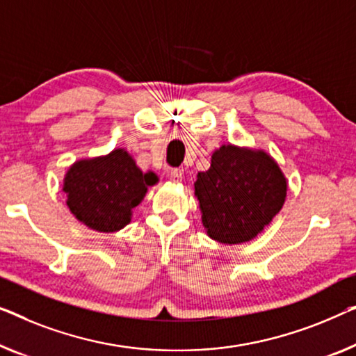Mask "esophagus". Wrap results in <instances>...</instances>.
Wrapping results in <instances>:
<instances>
[{
	"mask_svg": "<svg viewBox=\"0 0 356 356\" xmlns=\"http://www.w3.org/2000/svg\"><path fill=\"white\" fill-rule=\"evenodd\" d=\"M170 179H172V181H181L183 179V170H179V168H172L170 170Z\"/></svg>",
	"mask_w": 356,
	"mask_h": 356,
	"instance_id": "esophagus-1",
	"label": "esophagus"
}]
</instances>
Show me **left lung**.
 I'll use <instances>...</instances> for the list:
<instances>
[{
  "label": "left lung",
  "instance_id": "1",
  "mask_svg": "<svg viewBox=\"0 0 356 356\" xmlns=\"http://www.w3.org/2000/svg\"><path fill=\"white\" fill-rule=\"evenodd\" d=\"M194 188L210 238L241 244L270 225L284 204L287 184L265 152L221 146Z\"/></svg>",
  "mask_w": 356,
  "mask_h": 356
}]
</instances>
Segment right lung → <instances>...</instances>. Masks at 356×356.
Listing matches in <instances>:
<instances>
[{
  "mask_svg": "<svg viewBox=\"0 0 356 356\" xmlns=\"http://www.w3.org/2000/svg\"><path fill=\"white\" fill-rule=\"evenodd\" d=\"M157 181L143 173L123 149L109 156L80 161L67 172L64 191L70 212L88 228L114 233L130 223L131 210Z\"/></svg>",
  "mask_w": 356,
  "mask_h": 356,
  "instance_id": "add662e5",
  "label": "right lung"
}]
</instances>
